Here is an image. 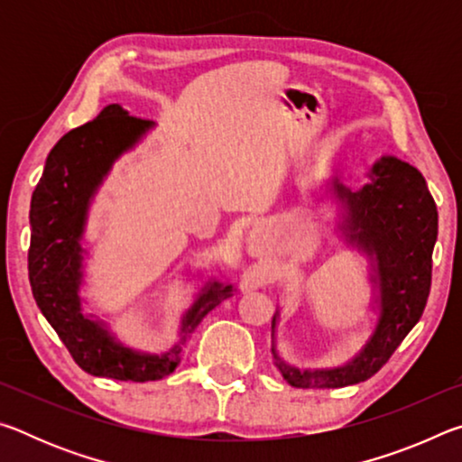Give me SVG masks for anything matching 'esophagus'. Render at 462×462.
Listing matches in <instances>:
<instances>
[{"label": "esophagus", "instance_id": "esophagus-1", "mask_svg": "<svg viewBox=\"0 0 462 462\" xmlns=\"http://www.w3.org/2000/svg\"><path fill=\"white\" fill-rule=\"evenodd\" d=\"M263 228H253L248 236V253L253 256H259L263 250Z\"/></svg>", "mask_w": 462, "mask_h": 462}]
</instances>
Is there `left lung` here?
Here are the masks:
<instances>
[{"label":"left lung","mask_w":462,"mask_h":462,"mask_svg":"<svg viewBox=\"0 0 462 462\" xmlns=\"http://www.w3.org/2000/svg\"><path fill=\"white\" fill-rule=\"evenodd\" d=\"M334 189L348 208L350 242L377 256L381 318L363 353L340 369H293L273 348L283 379L300 389H336L371 379L418 324L432 285L438 212L418 169L383 156L361 191H348L340 183H334Z\"/></svg>","instance_id":"obj_1"}]
</instances>
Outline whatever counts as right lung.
I'll return each mask as SVG.
<instances>
[{"label":"right lung","mask_w":462,"mask_h":462,"mask_svg":"<svg viewBox=\"0 0 462 462\" xmlns=\"http://www.w3.org/2000/svg\"><path fill=\"white\" fill-rule=\"evenodd\" d=\"M152 126L112 104L96 120L67 132L46 159L44 173L30 201L28 277L36 306L85 373L118 381H156L175 371L187 336L232 285L214 281L187 311L181 344L162 356L140 355L116 342L99 322L81 314V245L85 214L96 187L112 162Z\"/></svg>","instance_id":"1"}]
</instances>
